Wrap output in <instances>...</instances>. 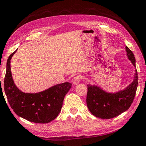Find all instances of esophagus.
<instances>
[{
	"label": "esophagus",
	"mask_w": 146,
	"mask_h": 146,
	"mask_svg": "<svg viewBox=\"0 0 146 146\" xmlns=\"http://www.w3.org/2000/svg\"><path fill=\"white\" fill-rule=\"evenodd\" d=\"M80 81V76H76L72 79V83L74 85H77L78 84H79Z\"/></svg>",
	"instance_id": "34e87169"
}]
</instances>
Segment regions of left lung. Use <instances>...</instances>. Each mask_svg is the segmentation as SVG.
I'll return each mask as SVG.
<instances>
[{
  "mask_svg": "<svg viewBox=\"0 0 146 146\" xmlns=\"http://www.w3.org/2000/svg\"><path fill=\"white\" fill-rule=\"evenodd\" d=\"M126 56L135 68V58L132 52L125 46ZM138 84L136 68L132 82L115 92L104 90L96 85L88 84L86 104L90 111L96 117L110 119L124 112L133 102Z\"/></svg>",
  "mask_w": 146,
  "mask_h": 146,
  "instance_id": "left-lung-1",
  "label": "left lung"
}]
</instances>
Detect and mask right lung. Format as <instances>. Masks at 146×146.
<instances>
[{"instance_id":"add662e5","label":"right lung","mask_w":146,"mask_h":146,"mask_svg":"<svg viewBox=\"0 0 146 146\" xmlns=\"http://www.w3.org/2000/svg\"><path fill=\"white\" fill-rule=\"evenodd\" d=\"M17 51L9 56L7 62L4 88L8 102L16 114L28 121L39 123L50 122L61 111L64 99L72 84L66 82L36 93L21 91L14 82L11 68V60Z\"/></svg>"}]
</instances>
